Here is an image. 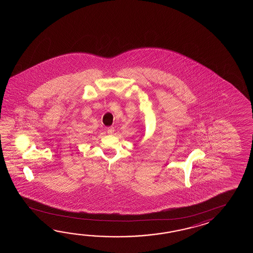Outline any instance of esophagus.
I'll return each mask as SVG.
<instances>
[{
  "instance_id": "34e87169",
  "label": "esophagus",
  "mask_w": 253,
  "mask_h": 253,
  "mask_svg": "<svg viewBox=\"0 0 253 253\" xmlns=\"http://www.w3.org/2000/svg\"><path fill=\"white\" fill-rule=\"evenodd\" d=\"M114 131H115L114 127H108V128H107V132H108V134H113Z\"/></svg>"
}]
</instances>
